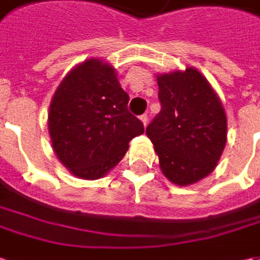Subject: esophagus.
<instances>
[{
    "mask_svg": "<svg viewBox=\"0 0 260 260\" xmlns=\"http://www.w3.org/2000/svg\"><path fill=\"white\" fill-rule=\"evenodd\" d=\"M139 119L142 121V123H144V125H146V123H148V121H149V116L146 115V114H144V115L139 116Z\"/></svg>",
    "mask_w": 260,
    "mask_h": 260,
    "instance_id": "34e87169",
    "label": "esophagus"
}]
</instances>
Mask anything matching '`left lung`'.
Returning <instances> with one entry per match:
<instances>
[{"label":"left lung","instance_id":"1","mask_svg":"<svg viewBox=\"0 0 260 260\" xmlns=\"http://www.w3.org/2000/svg\"><path fill=\"white\" fill-rule=\"evenodd\" d=\"M160 111L146 126L169 181L190 185L215 169L226 144V114L195 68L158 75Z\"/></svg>","mask_w":260,"mask_h":260}]
</instances>
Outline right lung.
Instances as JSON below:
<instances>
[{"label": "right lung", "instance_id": "1", "mask_svg": "<svg viewBox=\"0 0 260 260\" xmlns=\"http://www.w3.org/2000/svg\"><path fill=\"white\" fill-rule=\"evenodd\" d=\"M129 95L101 59L79 63L52 98L48 129L58 159L82 179H98L122 159L144 123L128 111Z\"/></svg>", "mask_w": 260, "mask_h": 260}]
</instances>
